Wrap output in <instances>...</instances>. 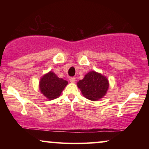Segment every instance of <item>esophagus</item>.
<instances>
[{
    "label": "esophagus",
    "mask_w": 149,
    "mask_h": 149,
    "mask_svg": "<svg viewBox=\"0 0 149 149\" xmlns=\"http://www.w3.org/2000/svg\"><path fill=\"white\" fill-rule=\"evenodd\" d=\"M69 81H70V82H71V83H74L75 78L74 77H70V78H69Z\"/></svg>",
    "instance_id": "obj_1"
}]
</instances>
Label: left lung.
I'll return each instance as SVG.
<instances>
[{"label": "left lung", "mask_w": 149, "mask_h": 149, "mask_svg": "<svg viewBox=\"0 0 149 149\" xmlns=\"http://www.w3.org/2000/svg\"><path fill=\"white\" fill-rule=\"evenodd\" d=\"M77 86L86 98L95 101L104 96L109 88V81L103 75L91 71L77 83Z\"/></svg>", "instance_id": "obj_1"}]
</instances>
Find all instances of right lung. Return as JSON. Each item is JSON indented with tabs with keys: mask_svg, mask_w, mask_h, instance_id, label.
<instances>
[{
	"mask_svg": "<svg viewBox=\"0 0 149 149\" xmlns=\"http://www.w3.org/2000/svg\"><path fill=\"white\" fill-rule=\"evenodd\" d=\"M39 84L42 94L49 100H54L60 96L68 84V81L59 78L55 73L49 72L42 77Z\"/></svg>",
	"mask_w": 149,
	"mask_h": 149,
	"instance_id": "add662e5",
	"label": "right lung"
}]
</instances>
